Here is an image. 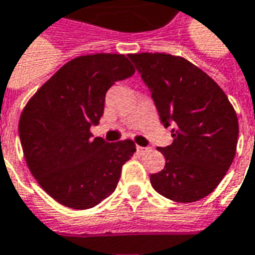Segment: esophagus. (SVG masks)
Instances as JSON below:
<instances>
[{
	"instance_id": "obj_1",
	"label": "esophagus",
	"mask_w": 255,
	"mask_h": 255,
	"mask_svg": "<svg viewBox=\"0 0 255 255\" xmlns=\"http://www.w3.org/2000/svg\"><path fill=\"white\" fill-rule=\"evenodd\" d=\"M137 152L138 153H144V152H147L148 151V148H145V147H140V145H137Z\"/></svg>"
}]
</instances>
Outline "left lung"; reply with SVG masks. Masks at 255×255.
I'll return each mask as SVG.
<instances>
[{"label":"left lung","mask_w":255,"mask_h":255,"mask_svg":"<svg viewBox=\"0 0 255 255\" xmlns=\"http://www.w3.org/2000/svg\"><path fill=\"white\" fill-rule=\"evenodd\" d=\"M151 92L160 122L173 126V142L158 151L166 165L151 174L153 189L191 203L211 194L236 153L239 124L232 104L213 79L188 60L167 53L129 55Z\"/></svg>","instance_id":"obj_1"}]
</instances>
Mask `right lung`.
<instances>
[{"mask_svg":"<svg viewBox=\"0 0 255 255\" xmlns=\"http://www.w3.org/2000/svg\"><path fill=\"white\" fill-rule=\"evenodd\" d=\"M133 74L124 55L79 56L45 82L23 110L19 137L27 166L63 206L85 210L102 203L136 152L131 140L107 142L90 133L104 114L107 90Z\"/></svg>","mask_w":255,"mask_h":255,"instance_id":"1","label":"right lung"}]
</instances>
